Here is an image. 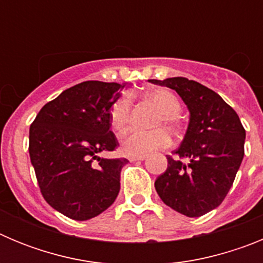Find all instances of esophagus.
<instances>
[{
    "label": "esophagus",
    "mask_w": 263,
    "mask_h": 263,
    "mask_svg": "<svg viewBox=\"0 0 263 263\" xmlns=\"http://www.w3.org/2000/svg\"><path fill=\"white\" fill-rule=\"evenodd\" d=\"M146 159V155H141V157H130L129 160L130 162H137V160H143Z\"/></svg>",
    "instance_id": "esophagus-1"
}]
</instances>
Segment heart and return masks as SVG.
<instances>
[{"instance_id": "b5f03b06", "label": "heart", "mask_w": 263, "mask_h": 263, "mask_svg": "<svg viewBox=\"0 0 263 263\" xmlns=\"http://www.w3.org/2000/svg\"><path fill=\"white\" fill-rule=\"evenodd\" d=\"M146 97L160 110L155 125L164 124L173 133L178 134L182 129V120L179 116L182 105L178 96L167 88H154L148 90ZM130 109H132V101L127 95L118 97L111 105L109 120H110L111 129L116 133H122L129 125ZM168 143L170 134L164 127H157L148 132L132 129L121 138V150L129 157H141L158 148L166 147Z\"/></svg>"}]
</instances>
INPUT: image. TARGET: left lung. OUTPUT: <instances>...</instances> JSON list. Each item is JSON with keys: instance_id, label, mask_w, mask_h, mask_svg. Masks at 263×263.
<instances>
[{"instance_id": "1", "label": "left lung", "mask_w": 263, "mask_h": 263, "mask_svg": "<svg viewBox=\"0 0 263 263\" xmlns=\"http://www.w3.org/2000/svg\"><path fill=\"white\" fill-rule=\"evenodd\" d=\"M148 81L175 90L190 111L187 132L175 150L188 162L167 157L168 166L155 180V190L174 211L200 217L217 208L231 190L243 158L245 129L233 108L197 81Z\"/></svg>"}]
</instances>
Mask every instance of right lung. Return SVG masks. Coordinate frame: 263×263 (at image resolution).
<instances>
[{"label": "right lung", "instance_id": "obj_1", "mask_svg": "<svg viewBox=\"0 0 263 263\" xmlns=\"http://www.w3.org/2000/svg\"><path fill=\"white\" fill-rule=\"evenodd\" d=\"M126 84L89 80L63 90L30 126L29 153L45 200L78 221L115 203L125 158H100L118 145L109 111Z\"/></svg>", "mask_w": 263, "mask_h": 263}]
</instances>
